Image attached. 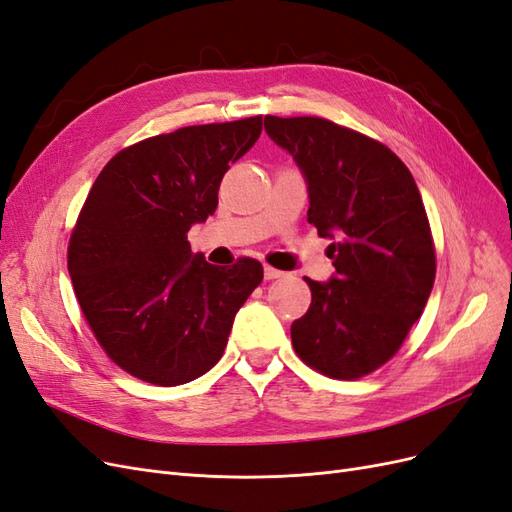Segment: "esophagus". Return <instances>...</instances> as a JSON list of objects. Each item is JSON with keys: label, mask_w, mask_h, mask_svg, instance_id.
<instances>
[{"label": "esophagus", "mask_w": 512, "mask_h": 512, "mask_svg": "<svg viewBox=\"0 0 512 512\" xmlns=\"http://www.w3.org/2000/svg\"><path fill=\"white\" fill-rule=\"evenodd\" d=\"M280 277H284V271L273 269V267H265V280H280Z\"/></svg>", "instance_id": "obj_1"}]
</instances>
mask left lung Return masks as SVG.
<instances>
[{
	"label": "left lung",
	"instance_id": "left-lung-1",
	"mask_svg": "<svg viewBox=\"0 0 512 512\" xmlns=\"http://www.w3.org/2000/svg\"><path fill=\"white\" fill-rule=\"evenodd\" d=\"M265 130L299 166L335 267L329 282L303 277L312 305L290 327L294 352L324 376L361 378L404 344L436 280L421 192L389 147L333 121L267 115Z\"/></svg>",
	"mask_w": 512,
	"mask_h": 512
}]
</instances>
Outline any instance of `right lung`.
I'll use <instances>...</instances> for the list:
<instances>
[{"mask_svg": "<svg viewBox=\"0 0 512 512\" xmlns=\"http://www.w3.org/2000/svg\"><path fill=\"white\" fill-rule=\"evenodd\" d=\"M260 132L262 117H250L153 136L119 151L91 185L68 271L100 346L134 378L177 386L207 374L262 282L258 260L215 267L188 243Z\"/></svg>", "mask_w": 512, "mask_h": 512, "instance_id": "obj_1", "label": "right lung"}]
</instances>
